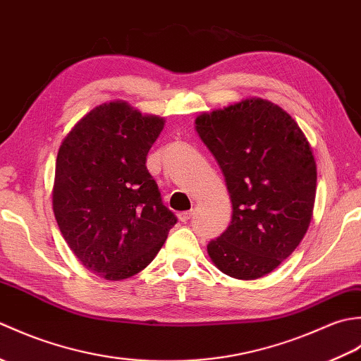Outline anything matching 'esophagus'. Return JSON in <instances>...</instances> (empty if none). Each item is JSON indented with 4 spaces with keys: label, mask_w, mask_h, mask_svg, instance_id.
<instances>
[{
    "label": "esophagus",
    "mask_w": 361,
    "mask_h": 361,
    "mask_svg": "<svg viewBox=\"0 0 361 361\" xmlns=\"http://www.w3.org/2000/svg\"><path fill=\"white\" fill-rule=\"evenodd\" d=\"M192 216H194V211H185L178 214V219L180 221H188L189 219H192Z\"/></svg>",
    "instance_id": "obj_1"
}]
</instances>
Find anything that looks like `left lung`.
I'll use <instances>...</instances> for the list:
<instances>
[{"label": "left lung", "instance_id": "left-lung-1", "mask_svg": "<svg viewBox=\"0 0 361 361\" xmlns=\"http://www.w3.org/2000/svg\"><path fill=\"white\" fill-rule=\"evenodd\" d=\"M195 130L224 172L233 203L208 255L221 273L251 281L281 265L302 240L317 194L307 137L281 106L260 97L202 113Z\"/></svg>", "mask_w": 361, "mask_h": 361}]
</instances>
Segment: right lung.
Segmentation results:
<instances>
[{
	"label": "right lung",
	"instance_id": "add662e5",
	"mask_svg": "<svg viewBox=\"0 0 361 361\" xmlns=\"http://www.w3.org/2000/svg\"><path fill=\"white\" fill-rule=\"evenodd\" d=\"M164 122L124 101L106 102L87 113L59 149L54 216L80 264L106 281L144 270L176 224L145 166Z\"/></svg>",
	"mask_w": 361,
	"mask_h": 361
}]
</instances>
